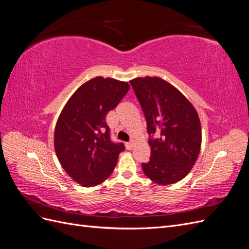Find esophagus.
Masks as SVG:
<instances>
[{"instance_id":"obj_1","label":"esophagus","mask_w":249,"mask_h":249,"mask_svg":"<svg viewBox=\"0 0 249 249\" xmlns=\"http://www.w3.org/2000/svg\"><path fill=\"white\" fill-rule=\"evenodd\" d=\"M125 147L127 149H132L134 147V141H130V142H126L125 143Z\"/></svg>"}]
</instances>
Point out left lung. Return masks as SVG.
<instances>
[{
	"mask_svg": "<svg viewBox=\"0 0 249 249\" xmlns=\"http://www.w3.org/2000/svg\"><path fill=\"white\" fill-rule=\"evenodd\" d=\"M144 113L152 150L142 163L144 175L159 185L183 179L197 160L201 125L193 105L170 83L158 77L130 81ZM157 137L152 138V135Z\"/></svg>",
	"mask_w": 249,
	"mask_h": 249,
	"instance_id": "left-lung-1",
	"label": "left lung"
}]
</instances>
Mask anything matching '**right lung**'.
Segmentation results:
<instances>
[{"instance_id":"obj_1","label":"right lung","mask_w":249,"mask_h":249,"mask_svg":"<svg viewBox=\"0 0 249 249\" xmlns=\"http://www.w3.org/2000/svg\"><path fill=\"white\" fill-rule=\"evenodd\" d=\"M127 82L96 77L81 85L58 117L54 146L58 160L72 180L93 187L107 179L115 168L123 143H113L106 123L129 91Z\"/></svg>"}]
</instances>
